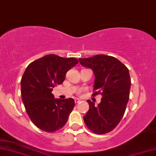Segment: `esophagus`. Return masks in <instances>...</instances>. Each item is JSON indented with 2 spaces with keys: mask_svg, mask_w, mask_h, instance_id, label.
I'll list each match as a JSON object with an SVG mask.
<instances>
[{
  "mask_svg": "<svg viewBox=\"0 0 156 156\" xmlns=\"http://www.w3.org/2000/svg\"><path fill=\"white\" fill-rule=\"evenodd\" d=\"M80 101H81V100H80V99H79V98H75V99H74V102H75V103H80Z\"/></svg>",
  "mask_w": 156,
  "mask_h": 156,
  "instance_id": "1",
  "label": "esophagus"
}]
</instances>
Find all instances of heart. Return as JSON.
I'll return each mask as SVG.
<instances>
[{
    "instance_id": "heart-1",
    "label": "heart",
    "mask_w": 156,
    "mask_h": 156,
    "mask_svg": "<svg viewBox=\"0 0 156 156\" xmlns=\"http://www.w3.org/2000/svg\"><path fill=\"white\" fill-rule=\"evenodd\" d=\"M81 93H82V90H78V91H77V94H80Z\"/></svg>"
}]
</instances>
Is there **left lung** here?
Listing matches in <instances>:
<instances>
[{
    "instance_id": "left-lung-1",
    "label": "left lung",
    "mask_w": 156,
    "mask_h": 156,
    "mask_svg": "<svg viewBox=\"0 0 156 156\" xmlns=\"http://www.w3.org/2000/svg\"><path fill=\"white\" fill-rule=\"evenodd\" d=\"M80 64L89 67L95 75L94 94L102 95L98 105L90 100L89 110L83 116L87 127L92 132L103 134L117 127L125 112L131 87L129 69L112 56L96 55L80 58Z\"/></svg>"
}]
</instances>
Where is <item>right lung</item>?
<instances>
[{
    "label": "right lung",
    "mask_w": 156,
    "mask_h": 156,
    "mask_svg": "<svg viewBox=\"0 0 156 156\" xmlns=\"http://www.w3.org/2000/svg\"><path fill=\"white\" fill-rule=\"evenodd\" d=\"M78 62L74 58L49 54L26 68L21 80L22 102L31 122L40 129L55 132L67 122L74 107V99H55L52 91L64 82L67 71Z\"/></svg>",
    "instance_id": "obj_1"
}]
</instances>
